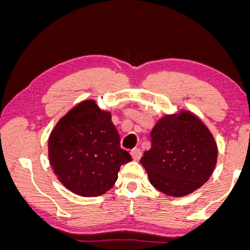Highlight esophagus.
<instances>
[{"label": "esophagus", "mask_w": 250, "mask_h": 250, "mask_svg": "<svg viewBox=\"0 0 250 250\" xmlns=\"http://www.w3.org/2000/svg\"><path fill=\"white\" fill-rule=\"evenodd\" d=\"M131 156L134 160H139L140 158H141V150H140L139 148L132 149L131 150Z\"/></svg>", "instance_id": "34e87169"}]
</instances>
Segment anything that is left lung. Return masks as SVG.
I'll list each match as a JSON object with an SVG mask.
<instances>
[{
	"mask_svg": "<svg viewBox=\"0 0 250 250\" xmlns=\"http://www.w3.org/2000/svg\"><path fill=\"white\" fill-rule=\"evenodd\" d=\"M151 146L140 163L151 186L183 197L206 183L217 163V145L205 123L187 109L164 115L151 129Z\"/></svg>",
	"mask_w": 250,
	"mask_h": 250,
	"instance_id": "1",
	"label": "left lung"
}]
</instances>
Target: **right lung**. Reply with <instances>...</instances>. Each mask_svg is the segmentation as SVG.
I'll return each mask as SVG.
<instances>
[{"label": "right lung", "mask_w": 250, "mask_h": 250, "mask_svg": "<svg viewBox=\"0 0 250 250\" xmlns=\"http://www.w3.org/2000/svg\"><path fill=\"white\" fill-rule=\"evenodd\" d=\"M119 141L110 111L101 110L93 99L81 101L50 133V165L73 193L101 196L114 187L121 166L132 160Z\"/></svg>", "instance_id": "add662e5"}]
</instances>
